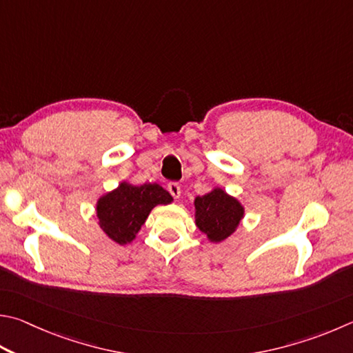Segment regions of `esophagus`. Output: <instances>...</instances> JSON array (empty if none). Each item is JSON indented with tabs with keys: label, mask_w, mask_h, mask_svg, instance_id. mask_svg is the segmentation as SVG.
Segmentation results:
<instances>
[{
	"label": "esophagus",
	"mask_w": 353,
	"mask_h": 353,
	"mask_svg": "<svg viewBox=\"0 0 353 353\" xmlns=\"http://www.w3.org/2000/svg\"><path fill=\"white\" fill-rule=\"evenodd\" d=\"M168 191H170L172 197H176V199L181 197V185H179L177 182H170L168 183Z\"/></svg>",
	"instance_id": "esophagus-1"
}]
</instances>
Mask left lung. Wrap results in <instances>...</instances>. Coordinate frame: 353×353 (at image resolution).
Here are the masks:
<instances>
[{
	"instance_id": "left-lung-1",
	"label": "left lung",
	"mask_w": 353,
	"mask_h": 353,
	"mask_svg": "<svg viewBox=\"0 0 353 353\" xmlns=\"http://www.w3.org/2000/svg\"><path fill=\"white\" fill-rule=\"evenodd\" d=\"M196 225L211 242H222L232 236L243 217V207L238 199L214 188L194 199Z\"/></svg>"
}]
</instances>
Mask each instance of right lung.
<instances>
[{"label":"right lung","mask_w":353,"mask_h":353,"mask_svg":"<svg viewBox=\"0 0 353 353\" xmlns=\"http://www.w3.org/2000/svg\"><path fill=\"white\" fill-rule=\"evenodd\" d=\"M172 197L157 183L132 185L121 182L97 201L99 225L111 241L125 245L136 234L156 205H168Z\"/></svg>","instance_id":"obj_1"}]
</instances>
